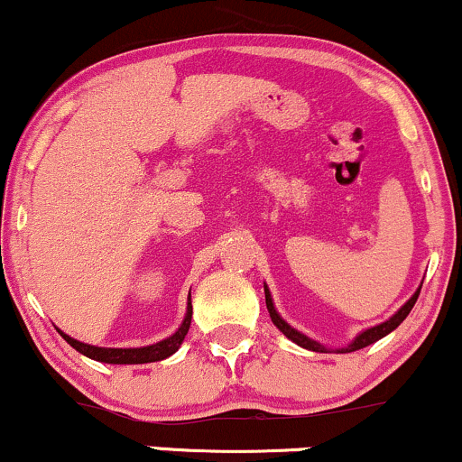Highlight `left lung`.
<instances>
[{"instance_id": "obj_1", "label": "left lung", "mask_w": 462, "mask_h": 462, "mask_svg": "<svg viewBox=\"0 0 462 462\" xmlns=\"http://www.w3.org/2000/svg\"><path fill=\"white\" fill-rule=\"evenodd\" d=\"M420 291H421V286L418 288V292H415L413 297H411L409 301L404 303L402 308H400L398 312L392 316L390 320H385V322H381V325H376V327H370V329L361 331L359 336L355 337V340H353L351 344H348L346 348H337V353H353V351H359V348H365V346H370V344H374L376 340H381V337H385L387 333H392V331L396 329V327L400 325V322H402L404 319H407L411 310H413V305H415V301H418V297H420ZM264 297H266V310H269V314H271V320H273V325H275L277 329H280L282 333H284V336L288 337V340H292L294 344H299V346L308 348V351H316V353H327V348L322 346V344L314 342V340H310V337H308V336H303L301 331L292 329V327L288 325V322H286L284 319H282L280 314H277V310H275V305H273V299H271V292H269V288H266V286H264Z\"/></svg>"}]
</instances>
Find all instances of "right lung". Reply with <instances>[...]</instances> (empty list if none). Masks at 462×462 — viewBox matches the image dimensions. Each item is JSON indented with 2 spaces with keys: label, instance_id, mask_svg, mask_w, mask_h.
<instances>
[{
  "label": "right lung",
  "instance_id": "right-lung-1",
  "mask_svg": "<svg viewBox=\"0 0 462 462\" xmlns=\"http://www.w3.org/2000/svg\"><path fill=\"white\" fill-rule=\"evenodd\" d=\"M191 314H193L191 294H189L187 316L185 320H182V325L178 327V331L171 333V336L165 337V340L152 344V346H142V348H103V346H92V344H83L79 340H75V337L66 336L62 331H60V336H62L64 340L75 348V351H79L81 355H86V357L90 359L103 361V364H150V361H161L178 351V346H180L182 340H185L189 325H191Z\"/></svg>",
  "mask_w": 462,
  "mask_h": 462
}]
</instances>
